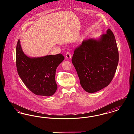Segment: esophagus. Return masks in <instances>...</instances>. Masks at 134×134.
Masks as SVG:
<instances>
[{
    "label": "esophagus",
    "mask_w": 134,
    "mask_h": 134,
    "mask_svg": "<svg viewBox=\"0 0 134 134\" xmlns=\"http://www.w3.org/2000/svg\"><path fill=\"white\" fill-rule=\"evenodd\" d=\"M66 58L67 59H69L71 58V54L70 53V52H67L66 54Z\"/></svg>",
    "instance_id": "34e87169"
}]
</instances>
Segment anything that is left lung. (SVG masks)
<instances>
[{
	"instance_id": "obj_1",
	"label": "left lung",
	"mask_w": 134,
	"mask_h": 134,
	"mask_svg": "<svg viewBox=\"0 0 134 134\" xmlns=\"http://www.w3.org/2000/svg\"><path fill=\"white\" fill-rule=\"evenodd\" d=\"M72 62L85 91L94 93L108 86L119 63V52L115 36L108 29L98 38L83 40L75 49Z\"/></svg>"
}]
</instances>
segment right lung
<instances>
[{"label":"right lung","instance_id":"1","mask_svg":"<svg viewBox=\"0 0 134 134\" xmlns=\"http://www.w3.org/2000/svg\"><path fill=\"white\" fill-rule=\"evenodd\" d=\"M64 60L59 54L40 57H30L22 50L19 40L16 48L18 74L27 88L38 96H53L57 89L56 70Z\"/></svg>","mask_w":134,"mask_h":134}]
</instances>
